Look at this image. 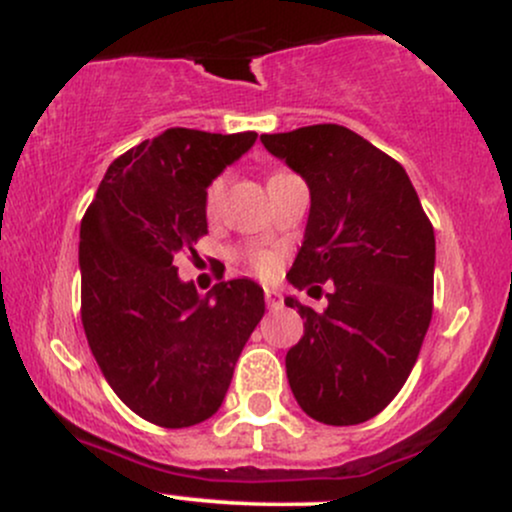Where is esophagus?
<instances>
[{"label":"esophagus","mask_w":512,"mask_h":512,"mask_svg":"<svg viewBox=\"0 0 512 512\" xmlns=\"http://www.w3.org/2000/svg\"><path fill=\"white\" fill-rule=\"evenodd\" d=\"M264 301H267L269 308H281V303H284V298H281L279 291L264 289Z\"/></svg>","instance_id":"34e87169"}]
</instances>
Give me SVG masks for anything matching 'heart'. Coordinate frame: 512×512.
<instances>
[{
    "label": "heart",
    "instance_id": "heart-1",
    "mask_svg": "<svg viewBox=\"0 0 512 512\" xmlns=\"http://www.w3.org/2000/svg\"><path fill=\"white\" fill-rule=\"evenodd\" d=\"M221 192H223V180L211 182V187L207 190V211H209V214H214L216 207H219ZM276 262H279V260H276L274 252H255V255H252V264H255V269L260 274L274 272Z\"/></svg>",
    "mask_w": 512,
    "mask_h": 512
}]
</instances>
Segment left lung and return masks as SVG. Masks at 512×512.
Returning <instances> with one entry per match:
<instances>
[{
  "label": "left lung",
  "instance_id": "1",
  "mask_svg": "<svg viewBox=\"0 0 512 512\" xmlns=\"http://www.w3.org/2000/svg\"><path fill=\"white\" fill-rule=\"evenodd\" d=\"M260 139L310 190L289 281L308 293L332 281L320 313L284 301L303 317L286 354L291 392L320 424H363L407 383L431 325L433 226L407 170L361 134L313 125Z\"/></svg>",
  "mask_w": 512,
  "mask_h": 512
}]
</instances>
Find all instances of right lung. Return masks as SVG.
<instances>
[{
	"label": "right lung",
	"mask_w": 512,
	"mask_h": 512,
	"mask_svg": "<svg viewBox=\"0 0 512 512\" xmlns=\"http://www.w3.org/2000/svg\"><path fill=\"white\" fill-rule=\"evenodd\" d=\"M255 139L170 127L110 163L81 221L88 346L115 395L156 426L187 428L219 411L264 315L255 281H219L199 296L175 267L207 233V187Z\"/></svg>",
	"instance_id": "add662e5"
}]
</instances>
